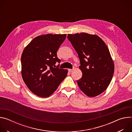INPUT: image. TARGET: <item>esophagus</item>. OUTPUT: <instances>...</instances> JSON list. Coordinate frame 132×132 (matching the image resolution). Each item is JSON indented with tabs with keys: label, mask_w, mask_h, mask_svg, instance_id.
<instances>
[{
	"label": "esophagus",
	"mask_w": 132,
	"mask_h": 132,
	"mask_svg": "<svg viewBox=\"0 0 132 132\" xmlns=\"http://www.w3.org/2000/svg\"><path fill=\"white\" fill-rule=\"evenodd\" d=\"M72 70H73V69H68V71H69V72H71V71H72Z\"/></svg>",
	"instance_id": "obj_1"
}]
</instances>
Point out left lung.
Returning <instances> with one entry per match:
<instances>
[{
  "mask_svg": "<svg viewBox=\"0 0 132 132\" xmlns=\"http://www.w3.org/2000/svg\"><path fill=\"white\" fill-rule=\"evenodd\" d=\"M67 38L78 55L82 77L77 81L81 90L88 97H96L109 85L114 66L109 50L97 35L86 33L68 34Z\"/></svg>",
  "mask_w": 132,
  "mask_h": 132,
  "instance_id": "8db88e82",
  "label": "left lung"
}]
</instances>
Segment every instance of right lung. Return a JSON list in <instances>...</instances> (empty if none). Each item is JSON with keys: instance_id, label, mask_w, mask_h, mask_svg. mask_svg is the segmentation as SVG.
Returning <instances> with one entry per match:
<instances>
[{"instance_id": "1", "label": "right lung", "mask_w": 132, "mask_h": 132, "mask_svg": "<svg viewBox=\"0 0 132 132\" xmlns=\"http://www.w3.org/2000/svg\"><path fill=\"white\" fill-rule=\"evenodd\" d=\"M66 34H48L37 36L26 46L21 56V74L25 84L35 95L48 97L67 76V70L56 67L61 60L57 51Z\"/></svg>"}]
</instances>
